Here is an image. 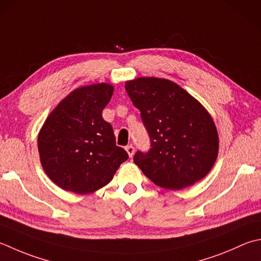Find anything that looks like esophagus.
<instances>
[{"label": "esophagus", "instance_id": "1", "mask_svg": "<svg viewBox=\"0 0 261 261\" xmlns=\"http://www.w3.org/2000/svg\"><path fill=\"white\" fill-rule=\"evenodd\" d=\"M125 150H126V152H127V155H129V157L134 156V154H135V147H134V146H132V145L126 146V147H125Z\"/></svg>", "mask_w": 261, "mask_h": 261}]
</instances>
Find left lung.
Returning a JSON list of instances; mask_svg holds the SVG:
<instances>
[{"label":"left lung","mask_w":261,"mask_h":261,"mask_svg":"<svg viewBox=\"0 0 261 261\" xmlns=\"http://www.w3.org/2000/svg\"><path fill=\"white\" fill-rule=\"evenodd\" d=\"M132 103L150 138L148 152L137 151L135 164L156 186L180 190L205 177L218 155L213 117L199 100L164 78L140 76L125 83Z\"/></svg>","instance_id":"8db88e82"}]
</instances>
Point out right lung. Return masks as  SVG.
Wrapping results in <instances>:
<instances>
[{"label": "right lung", "mask_w": 261, "mask_h": 261, "mask_svg": "<svg viewBox=\"0 0 261 261\" xmlns=\"http://www.w3.org/2000/svg\"><path fill=\"white\" fill-rule=\"evenodd\" d=\"M113 91L105 83L79 87L50 112L39 131L40 164L65 191L88 195L99 190L129 157L116 146L113 127L101 116Z\"/></svg>", "instance_id": "obj_1"}]
</instances>
